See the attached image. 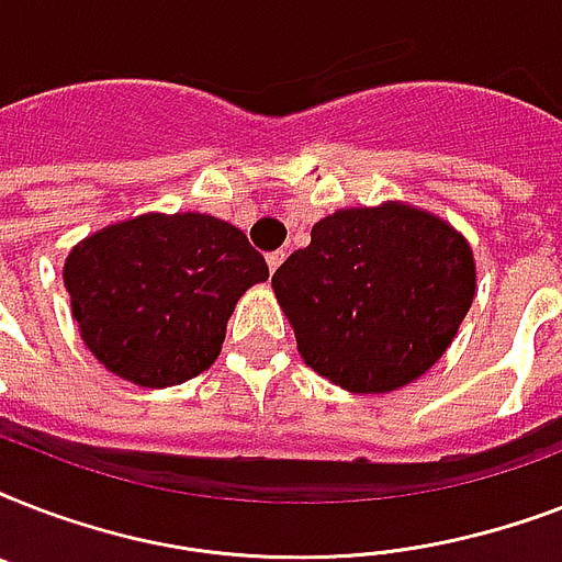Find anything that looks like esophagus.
<instances>
[{"label":"esophagus","mask_w":562,"mask_h":562,"mask_svg":"<svg viewBox=\"0 0 562 562\" xmlns=\"http://www.w3.org/2000/svg\"><path fill=\"white\" fill-rule=\"evenodd\" d=\"M282 259H285V250H271V254L265 256V262H268V271H277L282 265Z\"/></svg>","instance_id":"34e87169"}]
</instances>
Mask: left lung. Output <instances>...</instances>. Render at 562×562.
I'll list each match as a JSON object with an SVG mask.
<instances>
[{
	"instance_id": "obj_1",
	"label": "left lung",
	"mask_w": 562,
	"mask_h": 562,
	"mask_svg": "<svg viewBox=\"0 0 562 562\" xmlns=\"http://www.w3.org/2000/svg\"><path fill=\"white\" fill-rule=\"evenodd\" d=\"M308 368L352 393H387L426 373L475 297L467 238L408 203L356 206L312 227L273 273Z\"/></svg>"
}]
</instances>
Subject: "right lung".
Segmentation results:
<instances>
[{"instance_id":"add662e5","label":"right lung","mask_w":562,"mask_h":562,"mask_svg":"<svg viewBox=\"0 0 562 562\" xmlns=\"http://www.w3.org/2000/svg\"><path fill=\"white\" fill-rule=\"evenodd\" d=\"M262 280L268 265L245 233L203 212L110 224L75 245L64 265L83 344L143 387L210 368L238 297Z\"/></svg>"}]
</instances>
